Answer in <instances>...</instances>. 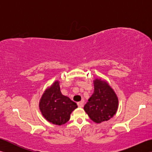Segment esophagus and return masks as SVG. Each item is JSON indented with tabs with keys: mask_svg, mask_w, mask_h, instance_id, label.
<instances>
[{
	"mask_svg": "<svg viewBox=\"0 0 152 152\" xmlns=\"http://www.w3.org/2000/svg\"><path fill=\"white\" fill-rule=\"evenodd\" d=\"M77 104H78V107L82 108V107H83V101H82L81 102H79L77 103Z\"/></svg>",
	"mask_w": 152,
	"mask_h": 152,
	"instance_id": "obj_1",
	"label": "esophagus"
}]
</instances>
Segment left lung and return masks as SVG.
<instances>
[{"instance_id": "obj_1", "label": "left lung", "mask_w": 152, "mask_h": 152, "mask_svg": "<svg viewBox=\"0 0 152 152\" xmlns=\"http://www.w3.org/2000/svg\"><path fill=\"white\" fill-rule=\"evenodd\" d=\"M93 83L94 92L83 109L92 121L100 124L109 120L115 114L118 108V99L106 81L96 78Z\"/></svg>"}]
</instances>
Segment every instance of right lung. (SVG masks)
Segmentation results:
<instances>
[{
	"label": "right lung",
	"mask_w": 152,
	"mask_h": 152,
	"mask_svg": "<svg viewBox=\"0 0 152 152\" xmlns=\"http://www.w3.org/2000/svg\"><path fill=\"white\" fill-rule=\"evenodd\" d=\"M78 106L62 95L59 81L46 89L40 100L39 108L45 119L55 125H61L69 120L70 114Z\"/></svg>",
	"instance_id": "obj_1"
}]
</instances>
